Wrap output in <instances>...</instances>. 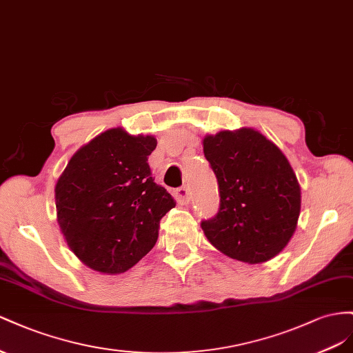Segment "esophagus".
Here are the masks:
<instances>
[{
  "label": "esophagus",
  "mask_w": 353,
  "mask_h": 353,
  "mask_svg": "<svg viewBox=\"0 0 353 353\" xmlns=\"http://www.w3.org/2000/svg\"><path fill=\"white\" fill-rule=\"evenodd\" d=\"M190 199H192V194H190V189L188 186H182L176 190V201L179 204H189Z\"/></svg>",
  "instance_id": "1"
}]
</instances>
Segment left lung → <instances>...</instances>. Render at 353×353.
Segmentation results:
<instances>
[{"mask_svg":"<svg viewBox=\"0 0 353 353\" xmlns=\"http://www.w3.org/2000/svg\"><path fill=\"white\" fill-rule=\"evenodd\" d=\"M204 155L220 192L219 213L201 223L211 245L248 265L285 248L297 228L301 195L281 149L254 128L207 134Z\"/></svg>","mask_w":353,"mask_h":353,"instance_id":"1","label":"left lung"}]
</instances>
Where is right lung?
Instances as JSON below:
<instances>
[{"label":"right lung","instance_id":"right-lung-1","mask_svg":"<svg viewBox=\"0 0 353 353\" xmlns=\"http://www.w3.org/2000/svg\"><path fill=\"white\" fill-rule=\"evenodd\" d=\"M155 148L154 136L110 128L79 148L60 174L57 223L90 269L123 274L154 248L161 219L176 205L150 174Z\"/></svg>","mask_w":353,"mask_h":353}]
</instances>
